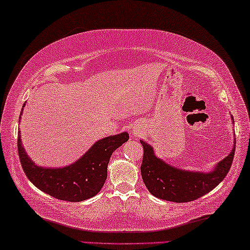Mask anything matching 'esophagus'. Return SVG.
I'll return each instance as SVG.
<instances>
[{
    "label": "esophagus",
    "mask_w": 250,
    "mask_h": 250,
    "mask_svg": "<svg viewBox=\"0 0 250 250\" xmlns=\"http://www.w3.org/2000/svg\"><path fill=\"white\" fill-rule=\"evenodd\" d=\"M134 134H138V133H136V132H134Z\"/></svg>",
    "instance_id": "34e87169"
}]
</instances>
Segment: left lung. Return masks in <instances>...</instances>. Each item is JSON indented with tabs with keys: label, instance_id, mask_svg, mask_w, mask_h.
Segmentation results:
<instances>
[{
	"label": "left lung",
	"instance_id": "left-lung-1",
	"mask_svg": "<svg viewBox=\"0 0 250 250\" xmlns=\"http://www.w3.org/2000/svg\"><path fill=\"white\" fill-rule=\"evenodd\" d=\"M140 142L143 146L141 175L146 189L152 196L173 203L193 201L217 187L231 168L235 151L234 140L232 151L213 170L189 172L168 165L155 155L151 146L143 140Z\"/></svg>",
	"mask_w": 250,
	"mask_h": 250
}]
</instances>
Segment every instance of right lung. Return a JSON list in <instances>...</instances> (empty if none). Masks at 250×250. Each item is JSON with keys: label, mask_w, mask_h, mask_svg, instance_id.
I'll list each match as a JSON object with an SVG mask.
<instances>
[{"label": "right lung", "mask_w": 250, "mask_h": 250, "mask_svg": "<svg viewBox=\"0 0 250 250\" xmlns=\"http://www.w3.org/2000/svg\"><path fill=\"white\" fill-rule=\"evenodd\" d=\"M128 138L126 132L107 136L95 142L82 158L71 165L50 168L37 166L30 160L23 149L19 132L18 153L23 172L37 189L57 199L78 203L100 192L107 179V167L112 152Z\"/></svg>", "instance_id": "right-lung-1"}]
</instances>
